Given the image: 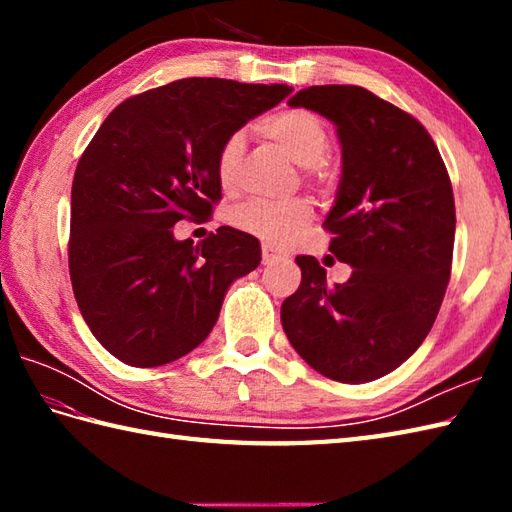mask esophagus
<instances>
[{
    "mask_svg": "<svg viewBox=\"0 0 512 512\" xmlns=\"http://www.w3.org/2000/svg\"><path fill=\"white\" fill-rule=\"evenodd\" d=\"M279 259H281V253H277L273 246H268V244L262 246V262L264 264H275V262H279Z\"/></svg>",
    "mask_w": 512,
    "mask_h": 512,
    "instance_id": "1",
    "label": "esophagus"
}]
</instances>
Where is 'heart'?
<instances>
[{
	"label": "heart",
	"instance_id": "heart-1",
	"mask_svg": "<svg viewBox=\"0 0 512 512\" xmlns=\"http://www.w3.org/2000/svg\"><path fill=\"white\" fill-rule=\"evenodd\" d=\"M257 132L270 143H275L281 151L306 167V176L328 187L334 180V169L325 162V154L330 147L328 127L321 118L301 107H290L277 114L266 116L257 125ZM244 156V136L235 132L228 136L220 151H217V180L224 189L231 191L237 182V171ZM314 217V209L308 200L297 198L290 202H268V200H250L239 204L231 211V224L237 231L255 235L268 246H288L297 242L301 233L306 231Z\"/></svg>",
	"mask_w": 512,
	"mask_h": 512
}]
</instances>
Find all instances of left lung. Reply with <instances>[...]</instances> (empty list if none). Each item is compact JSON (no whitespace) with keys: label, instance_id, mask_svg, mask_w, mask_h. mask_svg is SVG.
<instances>
[{"label":"left lung","instance_id":"8db88e82","mask_svg":"<svg viewBox=\"0 0 512 512\" xmlns=\"http://www.w3.org/2000/svg\"><path fill=\"white\" fill-rule=\"evenodd\" d=\"M288 105L336 125L343 173L323 226L352 275L330 286L317 259L299 255L281 325L319 374L369 383L405 363L438 317L455 237L449 173L416 118L358 85H312Z\"/></svg>","mask_w":512,"mask_h":512}]
</instances>
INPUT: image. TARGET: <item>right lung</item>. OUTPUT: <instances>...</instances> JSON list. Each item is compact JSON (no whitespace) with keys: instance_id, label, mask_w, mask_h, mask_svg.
<instances>
[{"instance_id":"add662e5","label":"right lung","mask_w":512,"mask_h":512,"mask_svg":"<svg viewBox=\"0 0 512 512\" xmlns=\"http://www.w3.org/2000/svg\"><path fill=\"white\" fill-rule=\"evenodd\" d=\"M288 85L180 79L114 107L72 182L68 264L85 323L107 352L158 367L195 350L228 286L262 262L259 239L220 226L178 242L173 224L204 220L222 198L217 151Z\"/></svg>"}]
</instances>
